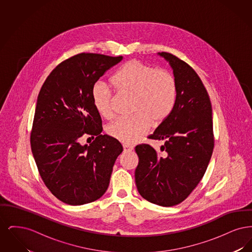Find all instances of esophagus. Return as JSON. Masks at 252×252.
<instances>
[{"label": "esophagus", "mask_w": 252, "mask_h": 252, "mask_svg": "<svg viewBox=\"0 0 252 252\" xmlns=\"http://www.w3.org/2000/svg\"><path fill=\"white\" fill-rule=\"evenodd\" d=\"M123 147H124V150L126 152H130L133 150V146L129 144H123Z\"/></svg>", "instance_id": "esophagus-1"}]
</instances>
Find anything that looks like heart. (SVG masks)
<instances>
[{"mask_svg": "<svg viewBox=\"0 0 252 252\" xmlns=\"http://www.w3.org/2000/svg\"><path fill=\"white\" fill-rule=\"evenodd\" d=\"M111 83L120 94L132 95L131 117L120 118L107 128L110 137L124 144L138 142L151 124L158 126L163 123L176 103L178 85L174 75L139 60L127 61L112 77ZM92 94L97 112L111 119L110 89L103 82H97Z\"/></svg>", "mask_w": 252, "mask_h": 252, "instance_id": "heart-1", "label": "heart"}]
</instances>
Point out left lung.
<instances>
[{"mask_svg":"<svg viewBox=\"0 0 252 252\" xmlns=\"http://www.w3.org/2000/svg\"><path fill=\"white\" fill-rule=\"evenodd\" d=\"M171 66L178 85L173 110L152 135L164 141L162 155L148 144L135 147L138 192L151 203L171 207L182 202L203 178L214 150L213 109L197 73L169 53H158Z\"/></svg>","mask_w":252,"mask_h":252,"instance_id":"obj_1","label":"left lung"}]
</instances>
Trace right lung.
I'll list each match as a JSON object with an SVG mask.
<instances>
[{"label":"right lung","mask_w":252,"mask_h":252,"mask_svg":"<svg viewBox=\"0 0 252 252\" xmlns=\"http://www.w3.org/2000/svg\"><path fill=\"white\" fill-rule=\"evenodd\" d=\"M122 60L99 54L76 55L57 66L40 89L31 149L43 182L64 203H91L108 189L123 146L101 134L102 120L92 93L97 80ZM84 133L95 135L96 140L80 144Z\"/></svg>","instance_id":"add662e5"}]
</instances>
